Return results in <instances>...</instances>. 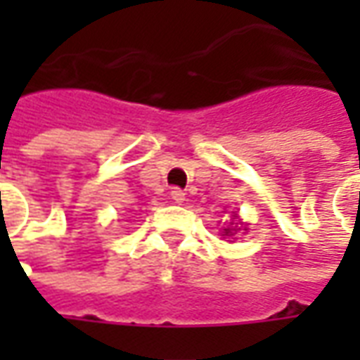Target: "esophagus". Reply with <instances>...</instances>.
Masks as SVG:
<instances>
[{
	"instance_id": "34e87169",
	"label": "esophagus",
	"mask_w": 360,
	"mask_h": 360,
	"mask_svg": "<svg viewBox=\"0 0 360 360\" xmlns=\"http://www.w3.org/2000/svg\"><path fill=\"white\" fill-rule=\"evenodd\" d=\"M172 198H173V202L181 204V202H183V200H185V193H183L181 188H173V191H172Z\"/></svg>"
}]
</instances>
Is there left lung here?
<instances>
[{
    "label": "left lung",
    "instance_id": "left-lung-1",
    "mask_svg": "<svg viewBox=\"0 0 360 360\" xmlns=\"http://www.w3.org/2000/svg\"><path fill=\"white\" fill-rule=\"evenodd\" d=\"M239 218V216H237V214H235L233 216V219H237ZM231 226H233V224H231ZM245 231H247V229H245ZM233 233H237V227H226V229H224V235H226V237H229V235H233Z\"/></svg>",
    "mask_w": 360,
    "mask_h": 360
}]
</instances>
